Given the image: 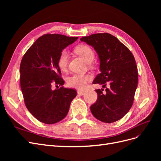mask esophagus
<instances>
[{"mask_svg":"<svg viewBox=\"0 0 161 161\" xmlns=\"http://www.w3.org/2000/svg\"><path fill=\"white\" fill-rule=\"evenodd\" d=\"M77 93L79 94V95H84L85 92H84V91H80V90H79V91H77Z\"/></svg>","mask_w":161,"mask_h":161,"instance_id":"obj_1","label":"esophagus"}]
</instances>
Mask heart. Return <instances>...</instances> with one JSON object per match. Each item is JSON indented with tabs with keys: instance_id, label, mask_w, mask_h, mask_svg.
<instances>
[{
	"instance_id": "1",
	"label": "heart",
	"mask_w": 161,
	"mask_h": 161,
	"mask_svg": "<svg viewBox=\"0 0 161 161\" xmlns=\"http://www.w3.org/2000/svg\"><path fill=\"white\" fill-rule=\"evenodd\" d=\"M75 52L79 55L86 62L91 63L95 58V52L92 48L86 44H81L75 47ZM69 53L66 50H62L58 59V65L62 71L67 69L69 63ZM92 79V76L89 74H74L67 78V84L73 88L82 89L85 88L86 83Z\"/></svg>"
}]
</instances>
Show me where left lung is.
I'll use <instances>...</instances> for the list:
<instances>
[{
    "label": "left lung",
    "mask_w": 161,
    "mask_h": 161,
    "mask_svg": "<svg viewBox=\"0 0 161 161\" xmlns=\"http://www.w3.org/2000/svg\"><path fill=\"white\" fill-rule=\"evenodd\" d=\"M97 52L100 60L101 73L93 84L106 88L95 90L98 97L91 106L95 118L105 123L121 119L133 104L138 86V69L135 58L128 48L118 38L108 33H95L80 38Z\"/></svg>",
    "instance_id": "obj_1"
}]
</instances>
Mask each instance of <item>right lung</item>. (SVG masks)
Masks as SVG:
<instances>
[{
	"label": "right lung",
	"mask_w": 161,
	"mask_h": 161,
	"mask_svg": "<svg viewBox=\"0 0 161 161\" xmlns=\"http://www.w3.org/2000/svg\"><path fill=\"white\" fill-rule=\"evenodd\" d=\"M78 39L61 34L39 37L23 56L20 64V84L26 108L42 123L53 124L64 119L76 91L64 88L58 59L61 52Z\"/></svg>",
	"instance_id": "obj_1"
}]
</instances>
